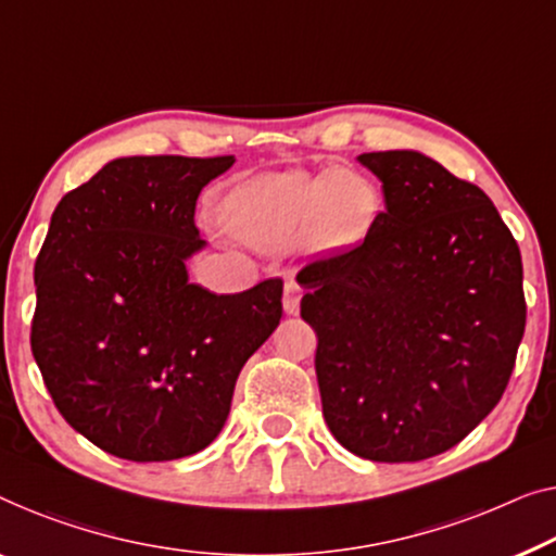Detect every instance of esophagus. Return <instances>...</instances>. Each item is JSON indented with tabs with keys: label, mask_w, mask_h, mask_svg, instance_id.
<instances>
[{
	"label": "esophagus",
	"mask_w": 556,
	"mask_h": 556,
	"mask_svg": "<svg viewBox=\"0 0 556 556\" xmlns=\"http://www.w3.org/2000/svg\"><path fill=\"white\" fill-rule=\"evenodd\" d=\"M302 302V287L294 279H289L285 285V312L287 314H300Z\"/></svg>",
	"instance_id": "34e87169"
}]
</instances>
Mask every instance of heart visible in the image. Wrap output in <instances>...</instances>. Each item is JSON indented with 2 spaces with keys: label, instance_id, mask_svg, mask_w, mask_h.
Listing matches in <instances>:
<instances>
[{
  "label": "heart",
  "instance_id": "heart-1",
  "mask_svg": "<svg viewBox=\"0 0 556 556\" xmlns=\"http://www.w3.org/2000/svg\"><path fill=\"white\" fill-rule=\"evenodd\" d=\"M382 192L367 174L302 169L262 174L225 202V225L260 250H287L294 242L306 252L339 254L359 247L377 227Z\"/></svg>",
  "mask_w": 556,
  "mask_h": 556
}]
</instances>
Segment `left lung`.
Masks as SVG:
<instances>
[{"label":"left lung","mask_w":556,"mask_h":556,"mask_svg":"<svg viewBox=\"0 0 556 556\" xmlns=\"http://www.w3.org/2000/svg\"><path fill=\"white\" fill-rule=\"evenodd\" d=\"M384 212L350 252L300 269L329 432L371 462L459 444L509 384L527 325L521 254L477 185L409 149L359 154Z\"/></svg>","instance_id":"8db88e82"}]
</instances>
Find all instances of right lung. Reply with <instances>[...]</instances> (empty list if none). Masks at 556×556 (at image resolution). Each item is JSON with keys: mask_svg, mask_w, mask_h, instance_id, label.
I'll return each mask as SVG.
<instances>
[{"mask_svg": "<svg viewBox=\"0 0 556 556\" xmlns=\"http://www.w3.org/2000/svg\"><path fill=\"white\" fill-rule=\"evenodd\" d=\"M235 156H122L56 204L35 264L31 354L66 425L106 454L169 462L225 427L244 362L281 319V279L192 285L197 197Z\"/></svg>", "mask_w": 556, "mask_h": 556, "instance_id": "obj_1", "label": "right lung"}]
</instances>
